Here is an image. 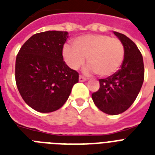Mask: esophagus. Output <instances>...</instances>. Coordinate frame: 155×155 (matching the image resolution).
Here are the masks:
<instances>
[{
	"label": "esophagus",
	"instance_id": "esophagus-1",
	"mask_svg": "<svg viewBox=\"0 0 155 155\" xmlns=\"http://www.w3.org/2000/svg\"><path fill=\"white\" fill-rule=\"evenodd\" d=\"M79 80H80V82H84V81H86V80H87V78L84 77V76H82V75H80Z\"/></svg>",
	"mask_w": 155,
	"mask_h": 155
}]
</instances>
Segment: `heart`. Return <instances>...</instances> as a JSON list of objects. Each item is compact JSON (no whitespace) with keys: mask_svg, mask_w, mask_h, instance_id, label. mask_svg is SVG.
<instances>
[{"mask_svg":"<svg viewBox=\"0 0 155 155\" xmlns=\"http://www.w3.org/2000/svg\"><path fill=\"white\" fill-rule=\"evenodd\" d=\"M73 47L65 45L63 54L69 68L77 70L88 63L86 72H96L101 77L113 75L124 59L125 48L120 39L106 35H84L75 38Z\"/></svg>","mask_w":155,"mask_h":155,"instance_id":"heart-1","label":"heart"}]
</instances>
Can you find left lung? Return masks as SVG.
<instances>
[{
    "instance_id": "8db88e82",
    "label": "left lung",
    "mask_w": 155,
    "mask_h": 155,
    "mask_svg": "<svg viewBox=\"0 0 155 155\" xmlns=\"http://www.w3.org/2000/svg\"><path fill=\"white\" fill-rule=\"evenodd\" d=\"M113 33L124 45V60L117 72L99 80L100 88L92 93V98L101 111L117 115L127 110L137 98L144 80V63L132 40L123 34Z\"/></svg>"
}]
</instances>
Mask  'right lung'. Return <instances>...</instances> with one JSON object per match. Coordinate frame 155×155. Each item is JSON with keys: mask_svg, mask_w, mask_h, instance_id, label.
Wrapping results in <instances>:
<instances>
[{"mask_svg": "<svg viewBox=\"0 0 155 155\" xmlns=\"http://www.w3.org/2000/svg\"><path fill=\"white\" fill-rule=\"evenodd\" d=\"M66 31L38 33L21 47L15 63V80L24 101L40 113L60 108L70 96L79 73L63 61Z\"/></svg>", "mask_w": 155, "mask_h": 155, "instance_id": "1", "label": "right lung"}]
</instances>
